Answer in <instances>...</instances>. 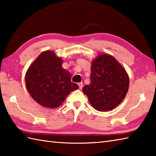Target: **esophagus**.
I'll return each instance as SVG.
<instances>
[{"label": "esophagus", "mask_w": 156, "mask_h": 156, "mask_svg": "<svg viewBox=\"0 0 156 156\" xmlns=\"http://www.w3.org/2000/svg\"><path fill=\"white\" fill-rule=\"evenodd\" d=\"M82 85H83V84H82V82H79V83H78V87H79V88H80V89H82Z\"/></svg>", "instance_id": "1"}]
</instances>
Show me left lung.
Wrapping results in <instances>:
<instances>
[{"label":"left lung","mask_w":156,"mask_h":156,"mask_svg":"<svg viewBox=\"0 0 156 156\" xmlns=\"http://www.w3.org/2000/svg\"><path fill=\"white\" fill-rule=\"evenodd\" d=\"M129 78L124 68L112 55L101 54L92 62L90 84L83 88L84 93L96 110H112L125 98Z\"/></svg>","instance_id":"8db88e82"}]
</instances>
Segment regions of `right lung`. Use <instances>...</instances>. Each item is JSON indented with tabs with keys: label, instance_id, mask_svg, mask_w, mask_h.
<instances>
[{
	"label": "right lung",
	"instance_id": "add662e5",
	"mask_svg": "<svg viewBox=\"0 0 156 156\" xmlns=\"http://www.w3.org/2000/svg\"><path fill=\"white\" fill-rule=\"evenodd\" d=\"M63 60L54 52H42L29 66L25 74L29 93L43 107L55 108L62 105L78 84L71 82L69 72L62 68Z\"/></svg>",
	"mask_w": 156,
	"mask_h": 156
}]
</instances>
